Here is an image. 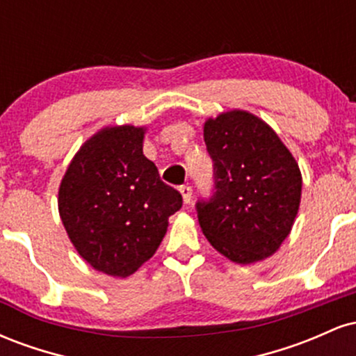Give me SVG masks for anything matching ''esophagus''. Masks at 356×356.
<instances>
[{
  "label": "esophagus",
  "instance_id": "obj_1",
  "mask_svg": "<svg viewBox=\"0 0 356 356\" xmlns=\"http://www.w3.org/2000/svg\"><path fill=\"white\" fill-rule=\"evenodd\" d=\"M179 191H181L184 202L189 204L191 199H192V187L191 186H181V189H179Z\"/></svg>",
  "mask_w": 356,
  "mask_h": 356
}]
</instances>
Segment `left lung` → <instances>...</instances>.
<instances>
[{
  "instance_id": "8db88e82",
  "label": "left lung",
  "mask_w": 356,
  "mask_h": 356,
  "mask_svg": "<svg viewBox=\"0 0 356 356\" xmlns=\"http://www.w3.org/2000/svg\"><path fill=\"white\" fill-rule=\"evenodd\" d=\"M204 142L214 162V192L195 204L204 236L238 264L275 254L300 209L295 157L266 122L244 110L209 118Z\"/></svg>"
}]
</instances>
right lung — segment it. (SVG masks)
<instances>
[{
	"label": "right lung",
	"instance_id": "add662e5",
	"mask_svg": "<svg viewBox=\"0 0 356 356\" xmlns=\"http://www.w3.org/2000/svg\"><path fill=\"white\" fill-rule=\"evenodd\" d=\"M144 127H105L61 179L58 211L79 254L97 271L127 277L155 254L182 195L142 152Z\"/></svg>",
	"mask_w": 356,
	"mask_h": 356
}]
</instances>
